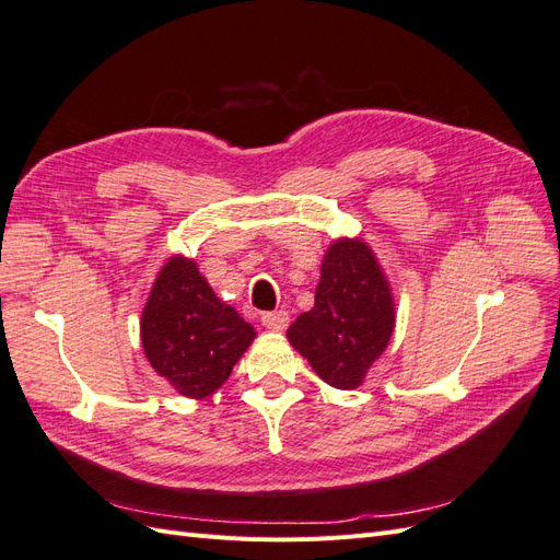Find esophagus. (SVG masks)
<instances>
[{
  "instance_id": "obj_1",
  "label": "esophagus",
  "mask_w": 560,
  "mask_h": 560,
  "mask_svg": "<svg viewBox=\"0 0 560 560\" xmlns=\"http://www.w3.org/2000/svg\"><path fill=\"white\" fill-rule=\"evenodd\" d=\"M261 325L270 331H284L287 325H290V313H287V311L261 313Z\"/></svg>"
}]
</instances>
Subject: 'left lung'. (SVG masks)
Returning <instances> with one entry per match:
<instances>
[{
	"label": "left lung",
	"mask_w": 560,
	"mask_h": 560,
	"mask_svg": "<svg viewBox=\"0 0 560 560\" xmlns=\"http://www.w3.org/2000/svg\"><path fill=\"white\" fill-rule=\"evenodd\" d=\"M393 329V294L374 252L343 238L322 261L313 311L296 317L287 338L322 381L352 389L381 358Z\"/></svg>",
	"instance_id": "obj_1"
}]
</instances>
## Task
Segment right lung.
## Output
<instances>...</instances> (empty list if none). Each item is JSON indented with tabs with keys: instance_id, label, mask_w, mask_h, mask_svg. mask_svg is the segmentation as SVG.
<instances>
[{
	"instance_id": "add662e5",
	"label": "right lung",
	"mask_w": 560,
	"mask_h": 560,
	"mask_svg": "<svg viewBox=\"0 0 560 560\" xmlns=\"http://www.w3.org/2000/svg\"><path fill=\"white\" fill-rule=\"evenodd\" d=\"M142 346L156 374L184 397L202 399L231 376L254 329L184 257L167 261L142 313Z\"/></svg>"
}]
</instances>
